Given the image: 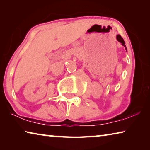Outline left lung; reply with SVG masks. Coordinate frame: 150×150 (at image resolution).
<instances>
[{
  "label": "left lung",
  "instance_id": "1",
  "mask_svg": "<svg viewBox=\"0 0 150 150\" xmlns=\"http://www.w3.org/2000/svg\"><path fill=\"white\" fill-rule=\"evenodd\" d=\"M116 39H117L118 41L119 42H120L121 44H122V45L123 46H124V47H125L126 50H126V45H125V42H124V40H123L122 38L121 37V35H117V36H116Z\"/></svg>",
  "mask_w": 150,
  "mask_h": 150
}]
</instances>
